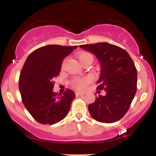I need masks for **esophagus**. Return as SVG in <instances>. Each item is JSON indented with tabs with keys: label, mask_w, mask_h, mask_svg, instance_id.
<instances>
[{
	"label": "esophagus",
	"mask_w": 156,
	"mask_h": 156,
	"mask_svg": "<svg viewBox=\"0 0 156 156\" xmlns=\"http://www.w3.org/2000/svg\"><path fill=\"white\" fill-rule=\"evenodd\" d=\"M75 94H76V96H83V95H84V93H83V92H79V91H76V92H75Z\"/></svg>",
	"instance_id": "obj_1"
}]
</instances>
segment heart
<instances>
[{
  "mask_svg": "<svg viewBox=\"0 0 156 156\" xmlns=\"http://www.w3.org/2000/svg\"><path fill=\"white\" fill-rule=\"evenodd\" d=\"M78 59L81 64H84L87 61L92 60V55L87 52H82L78 56ZM91 81V78L90 77H84V78H78L72 80V85L78 90H83Z\"/></svg>",
  "mask_w": 156,
  "mask_h": 156,
  "instance_id": "obj_1",
  "label": "heart"
}]
</instances>
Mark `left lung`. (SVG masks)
<instances>
[{"instance_id":"8db88e82","label":"left lung","mask_w":156,"mask_h":156,"mask_svg":"<svg viewBox=\"0 0 156 156\" xmlns=\"http://www.w3.org/2000/svg\"><path fill=\"white\" fill-rule=\"evenodd\" d=\"M83 50L94 53L101 66L97 90H104L88 106L94 119L103 123L120 120L130 108L136 92L137 72L130 55L124 49L102 42L80 45Z\"/></svg>"}]
</instances>
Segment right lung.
Listing matches in <instances>:
<instances>
[{
  "label": "right lung",
  "mask_w": 156,
  "mask_h": 156,
  "mask_svg": "<svg viewBox=\"0 0 156 156\" xmlns=\"http://www.w3.org/2000/svg\"><path fill=\"white\" fill-rule=\"evenodd\" d=\"M78 46L47 45L29 54L22 69L19 89L31 115L42 125H53L68 115L75 94L67 89L62 95L53 91V79L59 75L62 61Z\"/></svg>",
  "instance_id": "add662e5"
}]
</instances>
